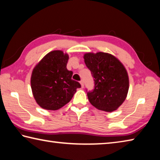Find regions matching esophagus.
<instances>
[{
  "label": "esophagus",
  "instance_id": "34e87169",
  "mask_svg": "<svg viewBox=\"0 0 160 160\" xmlns=\"http://www.w3.org/2000/svg\"><path fill=\"white\" fill-rule=\"evenodd\" d=\"M80 83H81V85H82V87L83 88V86H84V83H83V80L80 81Z\"/></svg>",
  "mask_w": 160,
  "mask_h": 160
}]
</instances>
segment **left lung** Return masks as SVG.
<instances>
[{
	"label": "left lung",
	"mask_w": 160,
	"mask_h": 160,
	"mask_svg": "<svg viewBox=\"0 0 160 160\" xmlns=\"http://www.w3.org/2000/svg\"><path fill=\"white\" fill-rule=\"evenodd\" d=\"M83 58L94 78L93 90L87 92L89 102L100 110H116L124 102L128 91L125 67L118 59L106 52L86 53Z\"/></svg>",
	"instance_id": "left-lung-1"
}]
</instances>
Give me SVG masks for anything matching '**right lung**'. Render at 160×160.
Instances as JSON below:
<instances>
[{
  "mask_svg": "<svg viewBox=\"0 0 160 160\" xmlns=\"http://www.w3.org/2000/svg\"><path fill=\"white\" fill-rule=\"evenodd\" d=\"M69 55L61 50L48 53L33 69L31 86L36 102L42 108L57 110L72 100L81 88L72 79L73 72L67 69Z\"/></svg>",
  "mask_w": 160,
  "mask_h": 160,
  "instance_id": "right-lung-1",
  "label": "right lung"
}]
</instances>
